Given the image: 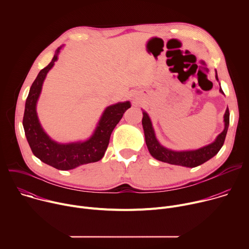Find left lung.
Returning <instances> with one entry per match:
<instances>
[{"instance_id":"left-lung-1","label":"left lung","mask_w":249,"mask_h":249,"mask_svg":"<svg viewBox=\"0 0 249 249\" xmlns=\"http://www.w3.org/2000/svg\"><path fill=\"white\" fill-rule=\"evenodd\" d=\"M216 79L217 81H219L217 73H216ZM220 91L223 94H225L221 88H220ZM224 121H225L224 131L217 137V139L213 142L212 144L205 146L203 148H200L198 150L180 151V152L166 149L159 143V141L157 140L155 135V131H154L151 119L145 111L143 112V120H142V124H143V128H144L147 147L149 149L150 154L156 160L163 162H167L170 164H175V165L195 167L206 162L207 160L216 156L221 150V148L223 147L226 136H227L229 124H230L229 108H227L226 113L224 115Z\"/></svg>"}]
</instances>
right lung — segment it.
Here are the masks:
<instances>
[{
    "label": "right lung",
    "mask_w": 249,
    "mask_h": 249,
    "mask_svg": "<svg viewBox=\"0 0 249 249\" xmlns=\"http://www.w3.org/2000/svg\"><path fill=\"white\" fill-rule=\"evenodd\" d=\"M61 48L59 47L56 50L52 61L40 71L30 87L25 101L22 125L26 140L35 157L57 169L69 170L82 164L98 161L102 159L108 147L113 129L121 120L125 111L131 107V104L129 101H126L108 106L104 110L92 136L85 142L59 144L51 140L39 123L36 113V103L46 75L55 61H57Z\"/></svg>",
    "instance_id": "obj_1"
}]
</instances>
